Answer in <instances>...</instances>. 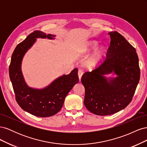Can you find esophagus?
<instances>
[{"mask_svg": "<svg viewBox=\"0 0 147 147\" xmlns=\"http://www.w3.org/2000/svg\"><path fill=\"white\" fill-rule=\"evenodd\" d=\"M83 74V72L81 70H79L78 72V78H79V80L80 81L81 80V78L82 77V75Z\"/></svg>", "mask_w": 147, "mask_h": 147, "instance_id": "obj_1", "label": "esophagus"}]
</instances>
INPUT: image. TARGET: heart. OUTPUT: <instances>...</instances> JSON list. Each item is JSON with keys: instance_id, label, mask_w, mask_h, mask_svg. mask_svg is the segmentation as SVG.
<instances>
[{"instance_id": "b5f03b06", "label": "heart", "mask_w": 147, "mask_h": 147, "mask_svg": "<svg viewBox=\"0 0 147 147\" xmlns=\"http://www.w3.org/2000/svg\"><path fill=\"white\" fill-rule=\"evenodd\" d=\"M97 45H98V42L96 40L89 41L84 46L83 49V53H88L89 52H90L92 50L95 48ZM105 49L103 45L97 47L93 51L91 55L87 58L85 62L86 65L88 67H96L103 59L104 56H105Z\"/></svg>"}]
</instances>
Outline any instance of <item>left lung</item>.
Wrapping results in <instances>:
<instances>
[{
	"mask_svg": "<svg viewBox=\"0 0 147 147\" xmlns=\"http://www.w3.org/2000/svg\"><path fill=\"white\" fill-rule=\"evenodd\" d=\"M107 58L98 68L84 73V104L97 115L105 116L126 108L134 96L140 80L139 57L136 49L117 32H110ZM112 74L115 77L107 78Z\"/></svg>",
	"mask_w": 147,
	"mask_h": 147,
	"instance_id": "obj_1",
	"label": "left lung"
}]
</instances>
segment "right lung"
I'll return each instance as SVG.
<instances>
[{"instance_id":"obj_1","label":"right lung","mask_w":147,"mask_h":147,"mask_svg":"<svg viewBox=\"0 0 147 147\" xmlns=\"http://www.w3.org/2000/svg\"><path fill=\"white\" fill-rule=\"evenodd\" d=\"M55 37V35H47L40 30L31 33L15 48L9 67L10 78L18 104L26 112L39 117H51L59 112L65 97L79 81L78 69H74L69 74L57 77L45 88H34L26 83L21 70L26 53L37 38L54 40Z\"/></svg>"}]
</instances>
